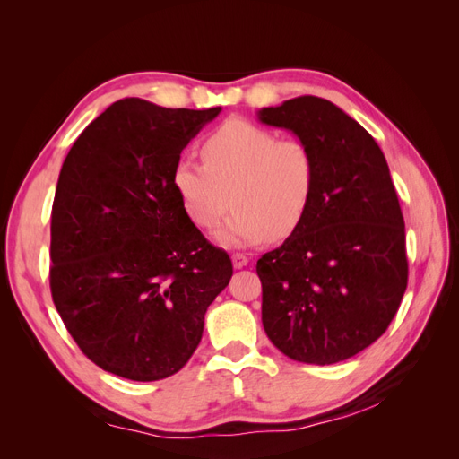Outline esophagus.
I'll return each mask as SVG.
<instances>
[{"label":"esophagus","instance_id":"obj_1","mask_svg":"<svg viewBox=\"0 0 459 459\" xmlns=\"http://www.w3.org/2000/svg\"><path fill=\"white\" fill-rule=\"evenodd\" d=\"M231 262H233V268H245L248 264V258L243 253H233L231 255Z\"/></svg>","mask_w":459,"mask_h":459}]
</instances>
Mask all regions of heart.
<instances>
[{
  "label": "heart",
  "mask_w": 459,
  "mask_h": 459,
  "mask_svg": "<svg viewBox=\"0 0 459 459\" xmlns=\"http://www.w3.org/2000/svg\"><path fill=\"white\" fill-rule=\"evenodd\" d=\"M201 152L204 164L182 157L172 169V186L193 224L211 230L235 204L216 233L226 247L285 239L300 226L317 182L307 142L280 140L268 128L231 118L204 137Z\"/></svg>",
  "instance_id": "1"
}]
</instances>
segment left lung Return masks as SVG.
Listing matches in <instances>:
<instances>
[{"label": "left lung", "mask_w": 459, "mask_h": 459, "mask_svg": "<svg viewBox=\"0 0 459 459\" xmlns=\"http://www.w3.org/2000/svg\"><path fill=\"white\" fill-rule=\"evenodd\" d=\"M258 118L307 142L317 164L307 216L256 262L262 325L290 359L337 364L383 335L408 285L391 172L373 137L322 97H295Z\"/></svg>", "instance_id": "8db88e82"}]
</instances>
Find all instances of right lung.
<instances>
[{"label":"right lung","instance_id":"right-lung-1","mask_svg":"<svg viewBox=\"0 0 459 459\" xmlns=\"http://www.w3.org/2000/svg\"><path fill=\"white\" fill-rule=\"evenodd\" d=\"M221 107L164 108L128 97L80 134L51 211L49 287L95 366L132 381L182 369L204 314L231 280L172 186L184 147Z\"/></svg>","mask_w":459,"mask_h":459}]
</instances>
